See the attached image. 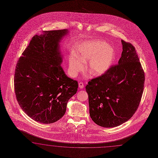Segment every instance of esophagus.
Masks as SVG:
<instances>
[{"instance_id":"esophagus-1","label":"esophagus","mask_w":158,"mask_h":158,"mask_svg":"<svg viewBox=\"0 0 158 158\" xmlns=\"http://www.w3.org/2000/svg\"><path fill=\"white\" fill-rule=\"evenodd\" d=\"M79 87L81 89H83L84 87V84L82 82H80L79 83Z\"/></svg>"}]
</instances>
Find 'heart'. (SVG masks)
I'll return each instance as SVG.
<instances>
[{"instance_id": "1", "label": "heart", "mask_w": 158, "mask_h": 158, "mask_svg": "<svg viewBox=\"0 0 158 158\" xmlns=\"http://www.w3.org/2000/svg\"><path fill=\"white\" fill-rule=\"evenodd\" d=\"M112 48L105 43L95 40L82 45L76 53V57L72 56L69 60V69L73 76L82 71L83 64L89 61L87 67L91 75L98 77L106 72L113 60Z\"/></svg>"}]
</instances>
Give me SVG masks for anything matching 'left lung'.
Returning <instances> with one entry per match:
<instances>
[{
    "label": "left lung",
    "instance_id": "left-lung-1",
    "mask_svg": "<svg viewBox=\"0 0 158 158\" xmlns=\"http://www.w3.org/2000/svg\"><path fill=\"white\" fill-rule=\"evenodd\" d=\"M118 64L91 79L85 86L90 115L99 126L112 128L130 119L136 111L144 91L145 74L135 48L121 40Z\"/></svg>",
    "mask_w": 158,
    "mask_h": 158
}]
</instances>
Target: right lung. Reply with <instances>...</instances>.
Returning a JSON list of instances; mask_svg holds the SVG:
<instances>
[{
  "label": "right lung",
  "instance_id": "add662e5",
  "mask_svg": "<svg viewBox=\"0 0 158 158\" xmlns=\"http://www.w3.org/2000/svg\"><path fill=\"white\" fill-rule=\"evenodd\" d=\"M67 32L50 30L35 35L16 65L14 91L18 104L40 123L52 124L62 118L68 100L77 90V81L60 66L59 43Z\"/></svg>",
  "mask_w": 158,
  "mask_h": 158
}]
</instances>
